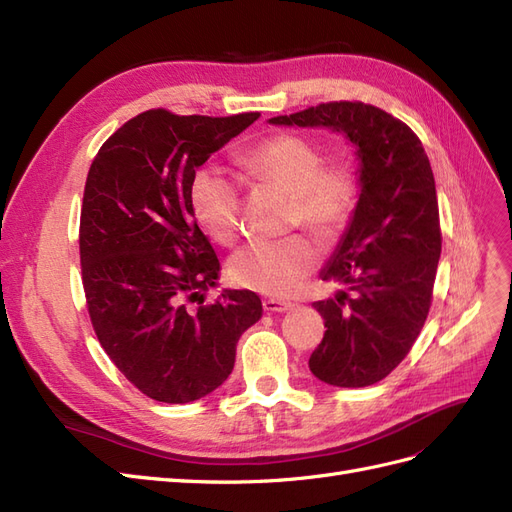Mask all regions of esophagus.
<instances>
[{"mask_svg":"<svg viewBox=\"0 0 512 512\" xmlns=\"http://www.w3.org/2000/svg\"><path fill=\"white\" fill-rule=\"evenodd\" d=\"M262 307H265V312H269V314H284V312H288V309L294 307V303L282 301V299H265L262 301Z\"/></svg>","mask_w":512,"mask_h":512,"instance_id":"obj_1","label":"esophagus"}]
</instances>
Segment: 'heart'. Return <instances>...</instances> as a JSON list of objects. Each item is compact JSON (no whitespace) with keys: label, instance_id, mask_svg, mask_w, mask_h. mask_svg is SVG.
Returning a JSON list of instances; mask_svg holds the SVG:
<instances>
[{"label":"heart","instance_id":"1","mask_svg":"<svg viewBox=\"0 0 512 512\" xmlns=\"http://www.w3.org/2000/svg\"><path fill=\"white\" fill-rule=\"evenodd\" d=\"M237 164L245 183L288 194V226H305L324 245L342 237L359 196V173L346 153L324 158L314 138L280 132L241 151ZM190 203L198 224L215 241H237L243 203L237 179L218 166H200L190 183ZM316 262V245L305 235H290L243 247L230 258L228 275L247 290L286 297L316 269Z\"/></svg>","mask_w":512,"mask_h":512}]
</instances>
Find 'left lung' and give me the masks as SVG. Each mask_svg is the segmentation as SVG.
<instances>
[{
	"label": "left lung",
	"instance_id": "8db88e82",
	"mask_svg": "<svg viewBox=\"0 0 512 512\" xmlns=\"http://www.w3.org/2000/svg\"><path fill=\"white\" fill-rule=\"evenodd\" d=\"M269 121L329 126L359 147V203L322 271L324 282L346 290L314 303L327 331L309 369L346 389L376 384L406 359L433 301L442 230L427 153L404 121L359 100L322 102Z\"/></svg>",
	"mask_w": 512,
	"mask_h": 512
}]
</instances>
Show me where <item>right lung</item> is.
Returning <instances> with one entry per match:
<instances>
[{
	"label": "right lung",
	"mask_w": 512,
	"mask_h": 512,
	"mask_svg": "<svg viewBox=\"0 0 512 512\" xmlns=\"http://www.w3.org/2000/svg\"><path fill=\"white\" fill-rule=\"evenodd\" d=\"M258 117L149 108L106 138L87 173L79 247L91 327L121 374L164 404L218 389L262 314L250 290L205 303L220 260L190 203L196 168Z\"/></svg>",
	"instance_id": "obj_1"
}]
</instances>
